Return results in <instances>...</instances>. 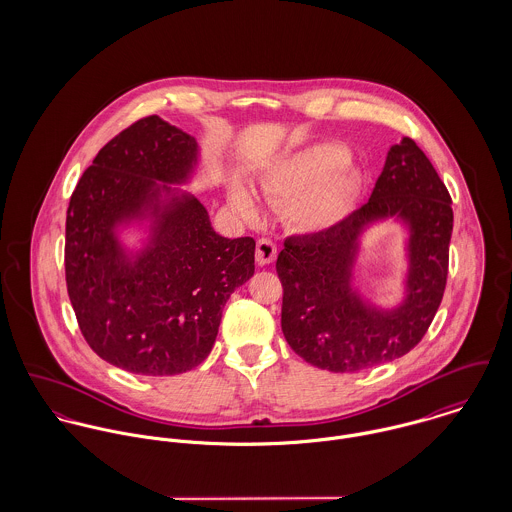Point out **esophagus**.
<instances>
[{"mask_svg": "<svg viewBox=\"0 0 512 512\" xmlns=\"http://www.w3.org/2000/svg\"><path fill=\"white\" fill-rule=\"evenodd\" d=\"M276 256H278V248H276V244L272 240L260 238L256 242V262H258V266L272 264L276 260Z\"/></svg>", "mask_w": 512, "mask_h": 512, "instance_id": "34e87169", "label": "esophagus"}]
</instances>
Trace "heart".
I'll use <instances>...</instances> for the list:
<instances>
[{
	"mask_svg": "<svg viewBox=\"0 0 512 512\" xmlns=\"http://www.w3.org/2000/svg\"><path fill=\"white\" fill-rule=\"evenodd\" d=\"M349 151L339 144H315L282 159L262 179V189L276 199H294L288 205L293 226L305 232L325 230L349 215L359 191V173L345 165ZM232 207L252 217L256 213L250 191L236 185L230 191Z\"/></svg>",
	"mask_w": 512,
	"mask_h": 512,
	"instance_id": "1",
	"label": "heart"
}]
</instances>
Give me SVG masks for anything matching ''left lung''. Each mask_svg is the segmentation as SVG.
Instances as JSON below:
<instances>
[{"mask_svg": "<svg viewBox=\"0 0 512 512\" xmlns=\"http://www.w3.org/2000/svg\"><path fill=\"white\" fill-rule=\"evenodd\" d=\"M386 218L409 230L405 297L390 310L352 286L360 238ZM451 230V197L438 171L414 140L402 138L390 147L368 203L327 230L286 238L276 270L284 286L282 331L293 353L331 372H357L410 353L441 303Z\"/></svg>", "mask_w": 512, "mask_h": 512, "instance_id": "obj_1", "label": "left lung"}]
</instances>
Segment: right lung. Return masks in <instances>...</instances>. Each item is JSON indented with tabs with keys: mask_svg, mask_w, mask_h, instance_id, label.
Masks as SVG:
<instances>
[{
	"mask_svg": "<svg viewBox=\"0 0 512 512\" xmlns=\"http://www.w3.org/2000/svg\"><path fill=\"white\" fill-rule=\"evenodd\" d=\"M197 140L147 116L98 151L67 211L65 272L78 327L110 365L171 376L201 365L230 293L254 276L250 236L224 238L185 185ZM144 227L130 251L119 234Z\"/></svg>",
	"mask_w": 512,
	"mask_h": 512,
	"instance_id": "right-lung-1",
	"label": "right lung"
}]
</instances>
